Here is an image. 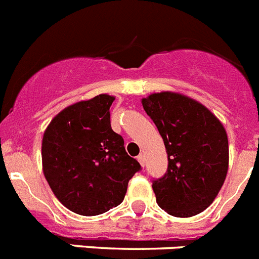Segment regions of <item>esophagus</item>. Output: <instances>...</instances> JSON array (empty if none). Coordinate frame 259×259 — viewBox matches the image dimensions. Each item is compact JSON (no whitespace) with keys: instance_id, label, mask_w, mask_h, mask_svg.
Masks as SVG:
<instances>
[{"instance_id":"1","label":"esophagus","mask_w":259,"mask_h":259,"mask_svg":"<svg viewBox=\"0 0 259 259\" xmlns=\"http://www.w3.org/2000/svg\"><path fill=\"white\" fill-rule=\"evenodd\" d=\"M137 161L140 162L141 166L144 167V164H145V158H144L143 154H139V155H137Z\"/></svg>"}]
</instances>
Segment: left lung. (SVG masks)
I'll list each match as a JSON object with an SVG mask.
<instances>
[{
    "label": "left lung",
    "mask_w": 259,
    "mask_h": 259,
    "mask_svg": "<svg viewBox=\"0 0 259 259\" xmlns=\"http://www.w3.org/2000/svg\"><path fill=\"white\" fill-rule=\"evenodd\" d=\"M141 102L163 139L168 159L166 174L153 180L158 206L180 218L200 214L227 175L223 124L200 102L179 93H154Z\"/></svg>",
    "instance_id": "left-lung-1"
}]
</instances>
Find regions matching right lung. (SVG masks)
<instances>
[{
  "label": "right lung",
  "mask_w": 259,
  "mask_h": 259,
  "mask_svg": "<svg viewBox=\"0 0 259 259\" xmlns=\"http://www.w3.org/2000/svg\"><path fill=\"white\" fill-rule=\"evenodd\" d=\"M115 98L96 96L62 110L42 137V168L53 193L68 210L85 217L122 203L140 163L125 152L110 124Z\"/></svg>",
  "instance_id": "add662e5"
}]
</instances>
